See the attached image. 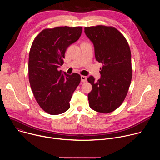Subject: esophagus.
Instances as JSON below:
<instances>
[{
    "instance_id": "obj_1",
    "label": "esophagus",
    "mask_w": 160,
    "mask_h": 160,
    "mask_svg": "<svg viewBox=\"0 0 160 160\" xmlns=\"http://www.w3.org/2000/svg\"><path fill=\"white\" fill-rule=\"evenodd\" d=\"M87 78L85 76H81V81L82 82H85L87 81Z\"/></svg>"
}]
</instances>
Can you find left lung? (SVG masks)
I'll list each match as a JSON object with an SVG mask.
<instances>
[{"instance_id": "1", "label": "left lung", "mask_w": 160, "mask_h": 160, "mask_svg": "<svg viewBox=\"0 0 160 160\" xmlns=\"http://www.w3.org/2000/svg\"><path fill=\"white\" fill-rule=\"evenodd\" d=\"M84 30L94 45L96 61L102 64L98 81L92 76L87 78L92 85L88 94L89 106L108 113L117 109L127 94L132 76L130 49L125 38L115 28L98 25Z\"/></svg>"}]
</instances>
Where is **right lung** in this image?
<instances>
[{
  "label": "right lung",
  "mask_w": 160,
  "mask_h": 160,
  "mask_svg": "<svg viewBox=\"0 0 160 160\" xmlns=\"http://www.w3.org/2000/svg\"><path fill=\"white\" fill-rule=\"evenodd\" d=\"M82 27H59L42 30L35 38L28 60L29 81L34 97L40 108L56 115L69 109L70 101L79 85L78 73L68 75L58 68L64 54L81 36Z\"/></svg>",
  "instance_id": "add662e5"
}]
</instances>
